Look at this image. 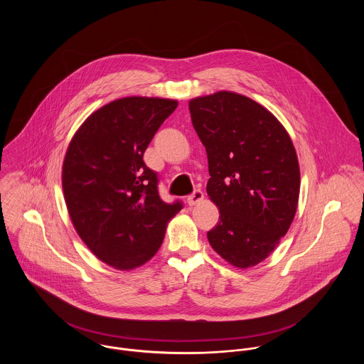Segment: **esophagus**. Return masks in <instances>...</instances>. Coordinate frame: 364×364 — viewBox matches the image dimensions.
I'll return each mask as SVG.
<instances>
[{"instance_id": "obj_1", "label": "esophagus", "mask_w": 364, "mask_h": 364, "mask_svg": "<svg viewBox=\"0 0 364 364\" xmlns=\"http://www.w3.org/2000/svg\"><path fill=\"white\" fill-rule=\"evenodd\" d=\"M205 199V195L202 191H195L191 196H188V205L189 206H195L198 203H200Z\"/></svg>"}]
</instances>
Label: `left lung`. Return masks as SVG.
<instances>
[{"instance_id": "8db88e82", "label": "left lung", "mask_w": 364, "mask_h": 364, "mask_svg": "<svg viewBox=\"0 0 364 364\" xmlns=\"http://www.w3.org/2000/svg\"><path fill=\"white\" fill-rule=\"evenodd\" d=\"M189 110L208 153L206 191L220 213L208 242L234 267L257 266L297 211L300 165L293 141L272 112L237 92L193 98Z\"/></svg>"}]
</instances>
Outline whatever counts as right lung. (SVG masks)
Segmentation results:
<instances>
[{
	"label": "right lung",
	"mask_w": 364,
	"mask_h": 364,
	"mask_svg": "<svg viewBox=\"0 0 364 364\" xmlns=\"http://www.w3.org/2000/svg\"><path fill=\"white\" fill-rule=\"evenodd\" d=\"M178 101L126 97L90 114L63 161V192L71 223L106 264L132 270L159 250L168 221L182 208L161 200L144 151Z\"/></svg>",
	"instance_id": "1"
}]
</instances>
